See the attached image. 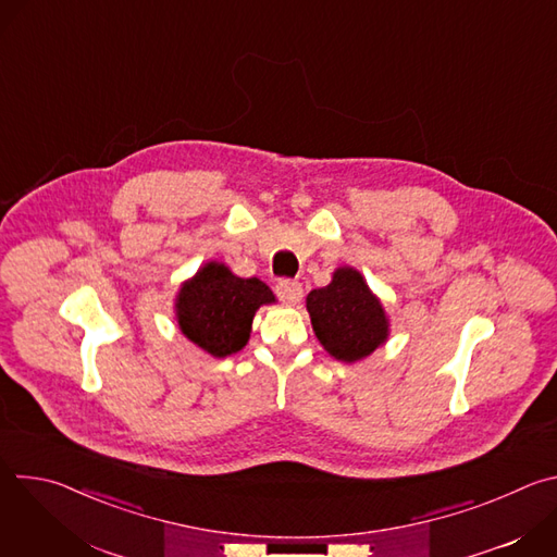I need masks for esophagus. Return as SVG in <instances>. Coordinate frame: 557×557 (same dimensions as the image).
Wrapping results in <instances>:
<instances>
[{"label":"esophagus","instance_id":"esophagus-1","mask_svg":"<svg viewBox=\"0 0 557 557\" xmlns=\"http://www.w3.org/2000/svg\"><path fill=\"white\" fill-rule=\"evenodd\" d=\"M275 293L277 297L284 301V304H297L301 299V284L295 282V280H280L277 286H275Z\"/></svg>","mask_w":557,"mask_h":557}]
</instances>
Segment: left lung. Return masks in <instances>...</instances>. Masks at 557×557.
Instances as JSON below:
<instances>
[{
	"label": "left lung",
	"instance_id": "1",
	"mask_svg": "<svg viewBox=\"0 0 557 557\" xmlns=\"http://www.w3.org/2000/svg\"><path fill=\"white\" fill-rule=\"evenodd\" d=\"M306 310L326 352L346 363L366 359L389 335V322L379 297L352 267H339L329 286L310 290Z\"/></svg>",
	"mask_w": 557,
	"mask_h": 557
}]
</instances>
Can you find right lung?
Listing matches in <instances>:
<instances>
[{"mask_svg":"<svg viewBox=\"0 0 557 557\" xmlns=\"http://www.w3.org/2000/svg\"><path fill=\"white\" fill-rule=\"evenodd\" d=\"M273 301L262 280L237 277L226 264L207 262L181 286L176 320L189 342L222 359L247 346L256 310Z\"/></svg>","mask_w":557,"mask_h":557,"instance_id":"1","label":"right lung"}]
</instances>
